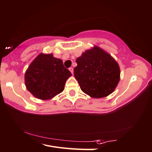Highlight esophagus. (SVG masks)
Returning a JSON list of instances; mask_svg holds the SVG:
<instances>
[{
    "label": "esophagus",
    "mask_w": 152,
    "mask_h": 152,
    "mask_svg": "<svg viewBox=\"0 0 152 152\" xmlns=\"http://www.w3.org/2000/svg\"><path fill=\"white\" fill-rule=\"evenodd\" d=\"M69 70H70V72H71V73L72 74H73L74 73V69H73V68H69Z\"/></svg>",
    "instance_id": "1"
}]
</instances>
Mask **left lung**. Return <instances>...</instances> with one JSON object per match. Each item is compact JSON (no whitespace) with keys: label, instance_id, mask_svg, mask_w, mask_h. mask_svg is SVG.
<instances>
[{"label":"left lung","instance_id":"1","mask_svg":"<svg viewBox=\"0 0 152 152\" xmlns=\"http://www.w3.org/2000/svg\"><path fill=\"white\" fill-rule=\"evenodd\" d=\"M74 75L83 92L94 98L106 97L120 80L119 64L108 52L94 46L76 60Z\"/></svg>","mask_w":152,"mask_h":152}]
</instances>
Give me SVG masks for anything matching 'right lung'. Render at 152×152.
Segmentation results:
<instances>
[{"mask_svg":"<svg viewBox=\"0 0 152 152\" xmlns=\"http://www.w3.org/2000/svg\"><path fill=\"white\" fill-rule=\"evenodd\" d=\"M71 76L62 60L54 57L52 53H40L26 70L24 83L35 98L47 100L64 90L66 82Z\"/></svg>","mask_w":152,"mask_h":152,"instance_id":"add662e5","label":"right lung"}]
</instances>
